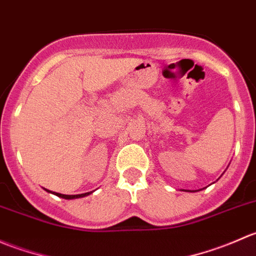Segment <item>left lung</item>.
<instances>
[{"instance_id": "1", "label": "left lung", "mask_w": 256, "mask_h": 256, "mask_svg": "<svg viewBox=\"0 0 256 256\" xmlns=\"http://www.w3.org/2000/svg\"><path fill=\"white\" fill-rule=\"evenodd\" d=\"M186 192H196V190H186Z\"/></svg>"}]
</instances>
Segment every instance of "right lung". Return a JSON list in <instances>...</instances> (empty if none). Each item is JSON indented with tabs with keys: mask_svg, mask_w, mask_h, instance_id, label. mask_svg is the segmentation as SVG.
Returning a JSON list of instances; mask_svg holds the SVG:
<instances>
[{
	"mask_svg": "<svg viewBox=\"0 0 256 256\" xmlns=\"http://www.w3.org/2000/svg\"><path fill=\"white\" fill-rule=\"evenodd\" d=\"M44 190H46V188H44ZM47 190V192H49V193H53V194L58 196V197H60V198H64V200H76V198H82V197H86V196L92 194V193L94 192V190H92V192L82 193V194H62V193L52 192V190Z\"/></svg>",
	"mask_w": 256,
	"mask_h": 256,
	"instance_id": "obj_1",
	"label": "right lung"
}]
</instances>
